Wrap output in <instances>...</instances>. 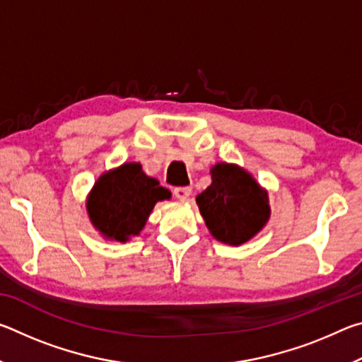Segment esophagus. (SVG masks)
I'll use <instances>...</instances> for the list:
<instances>
[{"label": "esophagus", "instance_id": "obj_1", "mask_svg": "<svg viewBox=\"0 0 362 362\" xmlns=\"http://www.w3.org/2000/svg\"><path fill=\"white\" fill-rule=\"evenodd\" d=\"M174 194L177 199L185 201L189 198V194H192V187H177L174 188Z\"/></svg>", "mask_w": 362, "mask_h": 362}]
</instances>
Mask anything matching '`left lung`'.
Masks as SVG:
<instances>
[{
	"mask_svg": "<svg viewBox=\"0 0 362 362\" xmlns=\"http://www.w3.org/2000/svg\"><path fill=\"white\" fill-rule=\"evenodd\" d=\"M211 174V185L196 196L207 228L216 240L233 246L249 241L269 217L267 193L235 164H216Z\"/></svg>",
	"mask_w": 362,
	"mask_h": 362,
	"instance_id": "1",
	"label": "left lung"
}]
</instances>
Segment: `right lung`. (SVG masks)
<instances>
[{
    "label": "right lung",
    "mask_w": 362,
    "mask_h": 362,
    "mask_svg": "<svg viewBox=\"0 0 362 362\" xmlns=\"http://www.w3.org/2000/svg\"><path fill=\"white\" fill-rule=\"evenodd\" d=\"M169 198V189L145 175L140 164L127 163L95 182L88 212L103 236L124 243L144 228L153 206Z\"/></svg>",
    "instance_id": "right-lung-1"
}]
</instances>
